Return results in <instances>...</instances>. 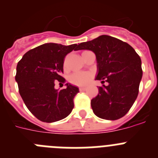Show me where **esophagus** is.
Masks as SVG:
<instances>
[{"mask_svg": "<svg viewBox=\"0 0 158 158\" xmlns=\"http://www.w3.org/2000/svg\"><path fill=\"white\" fill-rule=\"evenodd\" d=\"M79 90H80V92L85 91V90H86V88H85V87H81V88H79Z\"/></svg>", "mask_w": 158, "mask_h": 158, "instance_id": "esophagus-1", "label": "esophagus"}]
</instances>
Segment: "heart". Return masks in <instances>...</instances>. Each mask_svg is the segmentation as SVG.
Returning a JSON list of instances; mask_svg holds the SVG:
<instances>
[{
	"mask_svg": "<svg viewBox=\"0 0 158 158\" xmlns=\"http://www.w3.org/2000/svg\"><path fill=\"white\" fill-rule=\"evenodd\" d=\"M85 52V51H84ZM93 77V73L86 71H80L73 73L69 77V81L72 84L77 86H85L89 83Z\"/></svg>",
	"mask_w": 158,
	"mask_h": 158,
	"instance_id": "heart-1",
	"label": "heart"
}]
</instances>
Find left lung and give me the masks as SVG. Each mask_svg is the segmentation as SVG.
<instances>
[{"instance_id": "left-lung-1", "label": "left lung", "mask_w": 158, "mask_h": 158, "mask_svg": "<svg viewBox=\"0 0 158 158\" xmlns=\"http://www.w3.org/2000/svg\"><path fill=\"white\" fill-rule=\"evenodd\" d=\"M77 50H89L96 54V80L108 83L99 87L98 95L91 100L94 114L107 120L122 118L139 94L142 77L139 54L128 43L105 35L78 44Z\"/></svg>"}]
</instances>
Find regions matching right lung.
Instances as JSON below:
<instances>
[{
    "mask_svg": "<svg viewBox=\"0 0 158 158\" xmlns=\"http://www.w3.org/2000/svg\"><path fill=\"white\" fill-rule=\"evenodd\" d=\"M77 45L64 46L49 43L30 50L16 66V81L19 93L29 111L40 121L54 123L69 115L77 86L66 83L62 90L54 89L55 82L63 83L64 58Z\"/></svg>",
    "mask_w": 158,
    "mask_h": 158,
    "instance_id": "1",
    "label": "right lung"
}]
</instances>
